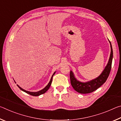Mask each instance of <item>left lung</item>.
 Here are the masks:
<instances>
[{
	"label": "left lung",
	"mask_w": 121,
	"mask_h": 121,
	"mask_svg": "<svg viewBox=\"0 0 121 121\" xmlns=\"http://www.w3.org/2000/svg\"><path fill=\"white\" fill-rule=\"evenodd\" d=\"M109 42L110 45V48H111L109 60H108V62L105 69L98 77L92 79V80L86 82H82L77 80L76 78L75 77L72 71H70V78L71 84L73 89L77 92L82 94L92 92L101 86L107 80V78L109 76L110 70H111L112 57H113L112 46L109 40Z\"/></svg>",
	"instance_id": "1"
}]
</instances>
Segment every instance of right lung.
<instances>
[{
	"label": "right lung",
	"mask_w": 121,
	"mask_h": 121,
	"mask_svg": "<svg viewBox=\"0 0 121 121\" xmlns=\"http://www.w3.org/2000/svg\"><path fill=\"white\" fill-rule=\"evenodd\" d=\"M56 73V71H55V72L53 73V75L52 76V77H51V78L50 79V81L49 82V83H48V84L44 88V89H43L42 90H40V91H37V92H30V91H26V90L22 89V88L20 87L19 85H17V86L20 88V90H21L22 91H23V92H26V93L29 94V95H33V96H38V95H42V94H44V93H45L48 90L49 88H50V86L51 85V83H52V82L53 76V75L55 74V73ZM14 82H15V81H14Z\"/></svg>",
	"instance_id": "obj_1"
}]
</instances>
